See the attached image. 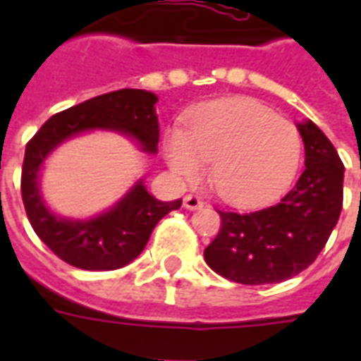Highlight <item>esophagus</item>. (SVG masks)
Returning a JSON list of instances; mask_svg holds the SVG:
<instances>
[{
  "mask_svg": "<svg viewBox=\"0 0 361 361\" xmlns=\"http://www.w3.org/2000/svg\"><path fill=\"white\" fill-rule=\"evenodd\" d=\"M183 206H185L187 209H191V212H195V209H200L204 206V202L200 200V198L197 197V195H187L185 198H183Z\"/></svg>",
  "mask_w": 361,
  "mask_h": 361,
  "instance_id": "obj_1",
  "label": "esophagus"
}]
</instances>
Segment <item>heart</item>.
Here are the masks:
<instances>
[{
	"instance_id": "1",
	"label": "heart",
	"mask_w": 361,
	"mask_h": 361,
	"mask_svg": "<svg viewBox=\"0 0 361 361\" xmlns=\"http://www.w3.org/2000/svg\"><path fill=\"white\" fill-rule=\"evenodd\" d=\"M164 159L185 181L204 178L214 161L209 183L217 195L234 206H255L290 185L302 161V136L257 99H223L195 110L187 129L170 125Z\"/></svg>"
}]
</instances>
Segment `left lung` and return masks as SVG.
I'll return each mask as SVG.
<instances>
[{
	"instance_id": "8db88e82",
	"label": "left lung",
	"mask_w": 361,
	"mask_h": 361,
	"mask_svg": "<svg viewBox=\"0 0 361 361\" xmlns=\"http://www.w3.org/2000/svg\"><path fill=\"white\" fill-rule=\"evenodd\" d=\"M305 170L275 206L252 214L219 212L221 231L204 249L215 274L241 285H269L314 262L343 208V166L336 147L311 120L296 123Z\"/></svg>"
}]
</instances>
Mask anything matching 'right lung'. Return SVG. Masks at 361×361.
Wrapping results in <instances>:
<instances>
[{
	"instance_id": "obj_1",
	"label": "right lung",
	"mask_w": 361,
	"mask_h": 361,
	"mask_svg": "<svg viewBox=\"0 0 361 361\" xmlns=\"http://www.w3.org/2000/svg\"><path fill=\"white\" fill-rule=\"evenodd\" d=\"M159 97L146 90H118L71 106L52 116L25 146L22 166V200L33 231L61 260L90 271L123 268L146 247L153 228L164 215L181 206L180 200L163 202L136 180L110 208L84 217H63L47 204L41 192L47 159L75 136L109 130L127 136L142 153L155 155Z\"/></svg>"
}]
</instances>
